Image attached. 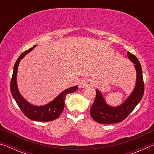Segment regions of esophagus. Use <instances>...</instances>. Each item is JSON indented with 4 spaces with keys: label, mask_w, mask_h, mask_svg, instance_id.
Listing matches in <instances>:
<instances>
[{
    "label": "esophagus",
    "mask_w": 154,
    "mask_h": 154,
    "mask_svg": "<svg viewBox=\"0 0 154 154\" xmlns=\"http://www.w3.org/2000/svg\"><path fill=\"white\" fill-rule=\"evenodd\" d=\"M93 84V80L92 79H89V78H85V79H83L79 83V88H83L85 87L91 86Z\"/></svg>",
    "instance_id": "esophagus-1"
}]
</instances>
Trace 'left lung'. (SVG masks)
I'll use <instances>...</instances> for the list:
<instances>
[{
  "label": "left lung",
  "instance_id": "left-lung-1",
  "mask_svg": "<svg viewBox=\"0 0 154 154\" xmlns=\"http://www.w3.org/2000/svg\"><path fill=\"white\" fill-rule=\"evenodd\" d=\"M127 56L130 60L134 64L137 71V82L134 90L121 105L113 107L106 103L100 91L96 90V98L90 109V116L94 120L99 124H115L123 121L134 110L143 98L144 82L141 65L137 57L132 54L128 51Z\"/></svg>",
  "mask_w": 154,
  "mask_h": 154
}]
</instances>
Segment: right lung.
I'll list each match as a JSON object with an SVG mask.
<instances>
[{
  "mask_svg": "<svg viewBox=\"0 0 154 154\" xmlns=\"http://www.w3.org/2000/svg\"><path fill=\"white\" fill-rule=\"evenodd\" d=\"M36 45L25 51L17 58L15 62L14 72L11 80V92L15 102L17 104L20 110L30 119L36 122H49L54 120L60 116L64 107V100L68 94L72 93L78 90V87L74 86L68 88L57 96L48 104L43 106H35L30 104L20 94L17 85V72L20 62L24 57L35 48Z\"/></svg>",
  "mask_w": 154,
  "mask_h": 154,
  "instance_id": "1",
  "label": "right lung"
}]
</instances>
